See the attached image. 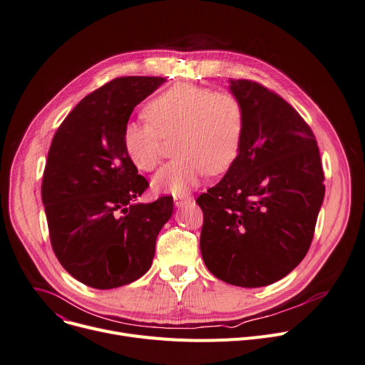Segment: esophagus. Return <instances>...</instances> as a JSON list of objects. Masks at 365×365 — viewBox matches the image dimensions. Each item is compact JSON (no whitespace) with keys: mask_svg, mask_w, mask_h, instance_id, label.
Masks as SVG:
<instances>
[{"mask_svg":"<svg viewBox=\"0 0 365 365\" xmlns=\"http://www.w3.org/2000/svg\"><path fill=\"white\" fill-rule=\"evenodd\" d=\"M190 201H192L190 196H175V205L178 208H182V207L187 205Z\"/></svg>","mask_w":365,"mask_h":365,"instance_id":"1","label":"esophagus"}]
</instances>
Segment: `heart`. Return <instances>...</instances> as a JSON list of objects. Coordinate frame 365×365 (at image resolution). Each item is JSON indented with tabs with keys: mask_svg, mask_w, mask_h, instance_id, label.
<instances>
[{
	"mask_svg": "<svg viewBox=\"0 0 365 365\" xmlns=\"http://www.w3.org/2000/svg\"><path fill=\"white\" fill-rule=\"evenodd\" d=\"M148 122H128L123 148L137 169L151 172L160 163L161 138L178 135V160L164 164L153 179L161 193L186 195L205 172L221 175L240 153L245 134V106L230 93L190 83L164 90L145 106Z\"/></svg>",
	"mask_w": 365,
	"mask_h": 365,
	"instance_id": "b5f03b06",
	"label": "heart"
}]
</instances>
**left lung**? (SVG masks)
I'll list each match as a JSON object with an SVG mask.
<instances>
[{"mask_svg":"<svg viewBox=\"0 0 365 365\" xmlns=\"http://www.w3.org/2000/svg\"><path fill=\"white\" fill-rule=\"evenodd\" d=\"M245 106L240 153L196 200L204 212L201 253L218 279L245 288L274 284L309 252L324 196L316 138L277 93L230 80Z\"/></svg>","mask_w":365,"mask_h":365,"instance_id":"obj_1","label":"left lung"}]
</instances>
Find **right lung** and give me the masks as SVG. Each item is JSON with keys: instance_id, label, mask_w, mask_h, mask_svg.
<instances>
[{"instance_id": "obj_1", "label": "right lung", "mask_w": 365, "mask_h": 365, "mask_svg": "<svg viewBox=\"0 0 365 365\" xmlns=\"http://www.w3.org/2000/svg\"><path fill=\"white\" fill-rule=\"evenodd\" d=\"M165 78L120 77L94 90L55 132L42 180L52 249L77 281L110 289L141 278L173 197L135 204L148 187L123 148L134 108Z\"/></svg>"}]
</instances>
